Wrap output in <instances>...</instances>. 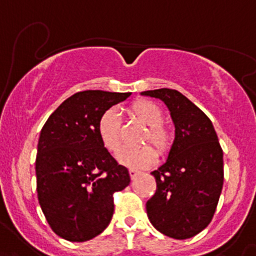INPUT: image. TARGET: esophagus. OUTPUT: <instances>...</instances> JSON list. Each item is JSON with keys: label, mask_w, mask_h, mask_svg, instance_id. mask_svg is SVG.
Masks as SVG:
<instances>
[{"label": "esophagus", "mask_w": 256, "mask_h": 256, "mask_svg": "<svg viewBox=\"0 0 256 256\" xmlns=\"http://www.w3.org/2000/svg\"><path fill=\"white\" fill-rule=\"evenodd\" d=\"M128 174H130L131 179H135V178H136L138 175H139V171L134 170V168H130V170H128Z\"/></svg>", "instance_id": "34e87169"}]
</instances>
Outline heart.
<instances>
[{
    "instance_id": "obj_1",
    "label": "heart",
    "mask_w": 256,
    "mask_h": 256,
    "mask_svg": "<svg viewBox=\"0 0 256 256\" xmlns=\"http://www.w3.org/2000/svg\"><path fill=\"white\" fill-rule=\"evenodd\" d=\"M128 114L146 125L142 143L152 144L160 156H166L174 143V132L170 126L164 124V110L158 104L148 99H139L128 106ZM100 143L110 153H117L122 146V122L114 110H106L100 114L96 125ZM155 150V151H156ZM150 146L142 148H125L117 156L121 165L132 168H146L157 160V152Z\"/></svg>"
}]
</instances>
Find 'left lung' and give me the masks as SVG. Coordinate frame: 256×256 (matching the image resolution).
Listing matches in <instances>:
<instances>
[{"label":"left lung","mask_w":256,"mask_h":256,"mask_svg":"<svg viewBox=\"0 0 256 256\" xmlns=\"http://www.w3.org/2000/svg\"><path fill=\"white\" fill-rule=\"evenodd\" d=\"M165 102L175 125L168 161L152 171L157 190L146 215L158 232L175 240L205 230L216 210L224 180L223 150L205 113L172 88L142 92Z\"/></svg>","instance_id":"obj_1"}]
</instances>
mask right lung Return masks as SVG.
<instances>
[{
    "mask_svg": "<svg viewBox=\"0 0 256 256\" xmlns=\"http://www.w3.org/2000/svg\"><path fill=\"white\" fill-rule=\"evenodd\" d=\"M131 92L80 91L45 122L36 157L37 197L48 226L59 237L85 242L106 230L114 211L113 196L130 184L98 136L104 110Z\"/></svg>",
    "mask_w": 256,
    "mask_h": 256,
    "instance_id": "right-lung-1",
    "label": "right lung"
}]
</instances>
